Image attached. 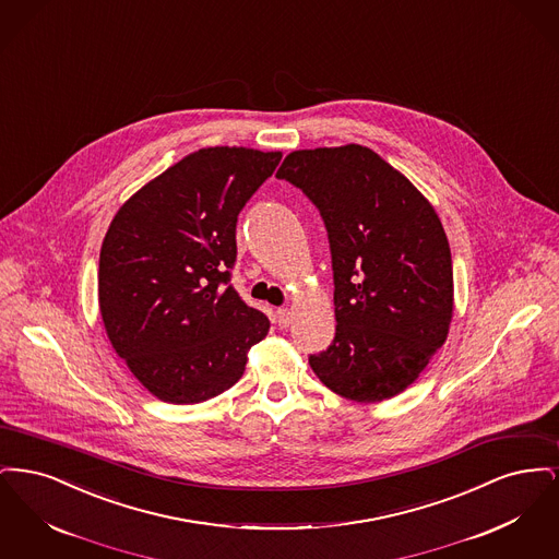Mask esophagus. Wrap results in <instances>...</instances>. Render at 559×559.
I'll return each instance as SVG.
<instances>
[{"label": "esophagus", "mask_w": 559, "mask_h": 559, "mask_svg": "<svg viewBox=\"0 0 559 559\" xmlns=\"http://www.w3.org/2000/svg\"><path fill=\"white\" fill-rule=\"evenodd\" d=\"M274 319H276L281 329H287V326L292 324V310H289V308H278V310L274 312Z\"/></svg>", "instance_id": "1"}]
</instances>
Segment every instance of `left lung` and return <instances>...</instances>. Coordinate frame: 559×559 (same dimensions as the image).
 <instances>
[{
    "label": "left lung",
    "mask_w": 559,
    "mask_h": 559,
    "mask_svg": "<svg viewBox=\"0 0 559 559\" xmlns=\"http://www.w3.org/2000/svg\"><path fill=\"white\" fill-rule=\"evenodd\" d=\"M278 180L320 212L333 266L335 337L310 367L335 394L379 402L404 392L444 344L451 247L426 197L371 148L295 151Z\"/></svg>",
    "instance_id": "1"
}]
</instances>
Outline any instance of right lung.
I'll list each match as a JSON object with an SVG mask.
<instances>
[{"mask_svg": "<svg viewBox=\"0 0 559 559\" xmlns=\"http://www.w3.org/2000/svg\"><path fill=\"white\" fill-rule=\"evenodd\" d=\"M281 153L201 148L140 188L100 249L108 340L157 399L197 404L233 388L270 320L230 285L239 213Z\"/></svg>", "mask_w": 559, "mask_h": 559, "instance_id": "1", "label": "right lung"}]
</instances>
